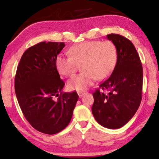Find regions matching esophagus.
I'll use <instances>...</instances> for the list:
<instances>
[{
    "label": "esophagus",
    "instance_id": "esophagus-1",
    "mask_svg": "<svg viewBox=\"0 0 159 159\" xmlns=\"http://www.w3.org/2000/svg\"><path fill=\"white\" fill-rule=\"evenodd\" d=\"M84 94H85V93H84V92H80V93H78V95H79V97H80V98H82Z\"/></svg>",
    "mask_w": 159,
    "mask_h": 159
}]
</instances>
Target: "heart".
Returning <instances> with one entry per match:
<instances>
[{
  "label": "heart",
  "mask_w": 159,
  "mask_h": 159,
  "mask_svg": "<svg viewBox=\"0 0 159 159\" xmlns=\"http://www.w3.org/2000/svg\"><path fill=\"white\" fill-rule=\"evenodd\" d=\"M69 56L58 55L56 58V68L61 75L71 77L78 64L82 72L68 80L69 90L78 92L86 90L96 78L101 80L108 77L116 63V49L111 41L93 40L78 43L68 51Z\"/></svg>",
  "instance_id": "b5f03b06"
}]
</instances>
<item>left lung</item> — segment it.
Segmentation results:
<instances>
[{
    "label": "left lung",
    "instance_id": "8db88e82",
    "mask_svg": "<svg viewBox=\"0 0 159 159\" xmlns=\"http://www.w3.org/2000/svg\"><path fill=\"white\" fill-rule=\"evenodd\" d=\"M116 49L117 61L113 72L93 93L92 113L97 122L108 129H119L131 119L142 100L143 67L134 45L125 37L107 34Z\"/></svg>",
    "mask_w": 159,
    "mask_h": 159
}]
</instances>
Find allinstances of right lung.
Returning a JSON list of instances; mask_svg holds the SVG:
<instances>
[{"mask_svg": "<svg viewBox=\"0 0 159 159\" xmlns=\"http://www.w3.org/2000/svg\"><path fill=\"white\" fill-rule=\"evenodd\" d=\"M64 46V43L41 42L29 48L15 76V92L24 116L32 127L48 134L68 126L79 98L75 91L62 92L64 82L55 61Z\"/></svg>", "mask_w": 159, "mask_h": 159, "instance_id": "1", "label": "right lung"}]
</instances>
